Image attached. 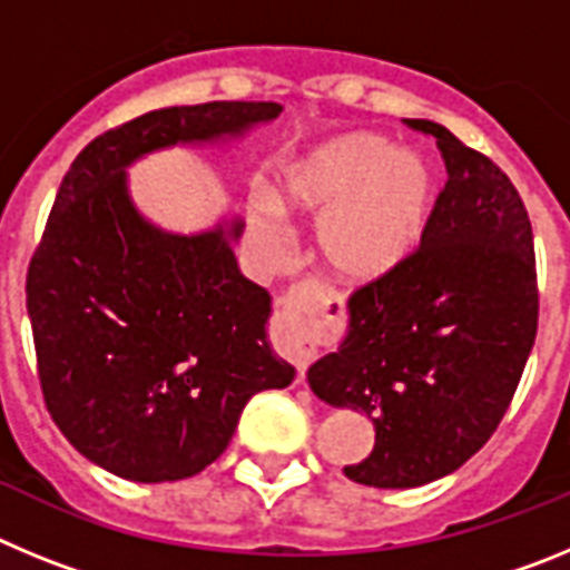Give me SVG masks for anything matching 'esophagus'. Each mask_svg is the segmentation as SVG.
<instances>
[{
  "mask_svg": "<svg viewBox=\"0 0 570 570\" xmlns=\"http://www.w3.org/2000/svg\"><path fill=\"white\" fill-rule=\"evenodd\" d=\"M305 311H308V291L294 288L282 299V308L271 322V342L276 354L294 362L299 376H305L308 365L316 360V342L305 328Z\"/></svg>",
  "mask_w": 570,
  "mask_h": 570,
  "instance_id": "1",
  "label": "esophagus"
}]
</instances>
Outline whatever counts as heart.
<instances>
[{
  "instance_id": "heart-1",
  "label": "heart",
  "mask_w": 570,
  "mask_h": 570,
  "mask_svg": "<svg viewBox=\"0 0 570 570\" xmlns=\"http://www.w3.org/2000/svg\"><path fill=\"white\" fill-rule=\"evenodd\" d=\"M434 179L411 150H387L376 134H342L279 170L274 205L254 203L248 225L279 242V214L320 216L316 250L342 282L365 285L405 259L420 242Z\"/></svg>"
}]
</instances>
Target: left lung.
<instances>
[{
    "mask_svg": "<svg viewBox=\"0 0 570 570\" xmlns=\"http://www.w3.org/2000/svg\"><path fill=\"white\" fill-rule=\"evenodd\" d=\"M434 136L448 183L391 274L347 299V336L308 371L320 400L374 420V451L347 480L416 488L456 471L497 431L540 322L531 219L500 165L448 128Z\"/></svg>",
    "mask_w": 570,
    "mask_h": 570,
    "instance_id": "8db88e82",
    "label": "left lung"
}]
</instances>
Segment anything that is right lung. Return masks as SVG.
I'll return each mask as SVG.
<instances>
[{"mask_svg": "<svg viewBox=\"0 0 570 570\" xmlns=\"http://www.w3.org/2000/svg\"><path fill=\"white\" fill-rule=\"evenodd\" d=\"M276 102L176 105L85 145L30 256L28 316L45 405L65 440L130 482H174L228 448L242 407L294 367L265 340L268 291L239 274L242 225L145 223L125 168L176 142L239 136Z\"/></svg>", "mask_w": 570, "mask_h": 570, "instance_id": "1", "label": "right lung"}]
</instances>
